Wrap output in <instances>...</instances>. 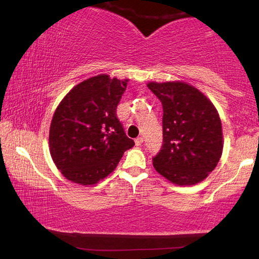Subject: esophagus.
Segmentation results:
<instances>
[{"mask_svg": "<svg viewBox=\"0 0 259 259\" xmlns=\"http://www.w3.org/2000/svg\"><path fill=\"white\" fill-rule=\"evenodd\" d=\"M143 143V138H137L135 139V144H137V146H141V144Z\"/></svg>", "mask_w": 259, "mask_h": 259, "instance_id": "1", "label": "esophagus"}]
</instances>
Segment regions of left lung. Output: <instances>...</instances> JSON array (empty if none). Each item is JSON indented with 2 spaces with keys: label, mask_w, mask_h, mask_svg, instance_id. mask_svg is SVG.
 Instances as JSON below:
<instances>
[{
  "label": "left lung",
  "mask_w": 259,
  "mask_h": 259,
  "mask_svg": "<svg viewBox=\"0 0 259 259\" xmlns=\"http://www.w3.org/2000/svg\"><path fill=\"white\" fill-rule=\"evenodd\" d=\"M162 104V147L153 167L171 183L193 185L214 170L223 151L222 122L200 91L182 81L149 83Z\"/></svg>",
  "instance_id": "obj_1"
}]
</instances>
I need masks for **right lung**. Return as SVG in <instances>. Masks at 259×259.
Masks as SVG:
<instances>
[{"instance_id":"right-lung-1","label":"right lung","mask_w":259,"mask_h":259,"mask_svg":"<svg viewBox=\"0 0 259 259\" xmlns=\"http://www.w3.org/2000/svg\"><path fill=\"white\" fill-rule=\"evenodd\" d=\"M127 79L98 75L68 93L54 112L50 127V152L66 179L92 185L116 168L134 146L117 117Z\"/></svg>"}]
</instances>
